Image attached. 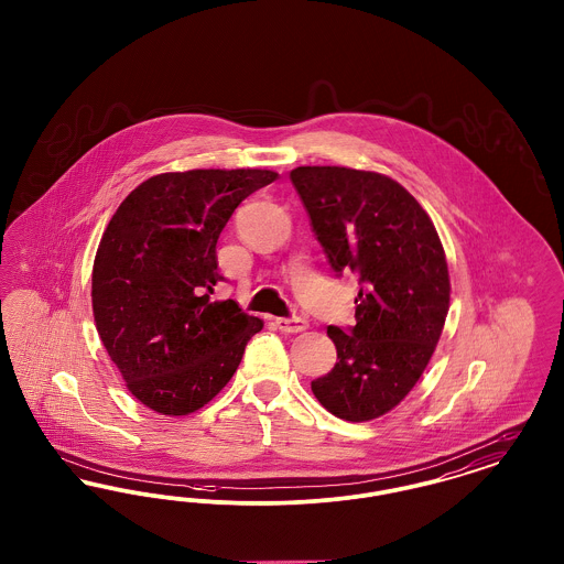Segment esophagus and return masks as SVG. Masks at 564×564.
<instances>
[{"mask_svg": "<svg viewBox=\"0 0 564 564\" xmlns=\"http://www.w3.org/2000/svg\"><path fill=\"white\" fill-rule=\"evenodd\" d=\"M274 323L285 334H297V332H304L308 327V323L300 319V317H279Z\"/></svg>", "mask_w": 564, "mask_h": 564, "instance_id": "esophagus-1", "label": "esophagus"}]
</instances>
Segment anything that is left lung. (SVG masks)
Returning a JSON list of instances; mask_svg holds the SVG:
<instances>
[{"mask_svg":"<svg viewBox=\"0 0 564 564\" xmlns=\"http://www.w3.org/2000/svg\"><path fill=\"white\" fill-rule=\"evenodd\" d=\"M336 274L359 283L355 325H329L338 361L311 382L327 412L350 423L393 410L425 372L451 306L437 230L395 180L347 166L290 173Z\"/></svg>","mask_w":564,"mask_h":564,"instance_id":"obj_1","label":"left lung"}]
</instances>
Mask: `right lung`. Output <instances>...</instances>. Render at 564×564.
<instances>
[{"label": "right lung", "mask_w": 564, "mask_h": 564, "mask_svg": "<svg viewBox=\"0 0 564 564\" xmlns=\"http://www.w3.org/2000/svg\"><path fill=\"white\" fill-rule=\"evenodd\" d=\"M267 169H194L145 180L120 203L93 267V315L127 389L166 416L196 412L228 384L262 319L212 302L215 245Z\"/></svg>", "instance_id": "add662e5"}]
</instances>
